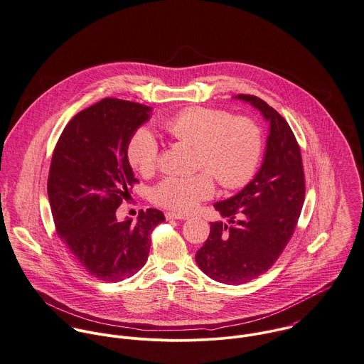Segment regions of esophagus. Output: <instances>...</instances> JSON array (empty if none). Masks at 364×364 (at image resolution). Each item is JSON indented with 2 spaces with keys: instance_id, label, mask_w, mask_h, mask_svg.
I'll return each mask as SVG.
<instances>
[{
  "instance_id": "esophagus-1",
  "label": "esophagus",
  "mask_w": 364,
  "mask_h": 364,
  "mask_svg": "<svg viewBox=\"0 0 364 364\" xmlns=\"http://www.w3.org/2000/svg\"><path fill=\"white\" fill-rule=\"evenodd\" d=\"M166 218H167V220H187L188 217L184 215V214H180V213L168 211V213H166Z\"/></svg>"
}]
</instances>
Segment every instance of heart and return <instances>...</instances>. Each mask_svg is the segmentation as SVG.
<instances>
[{
    "mask_svg": "<svg viewBox=\"0 0 364 364\" xmlns=\"http://www.w3.org/2000/svg\"><path fill=\"white\" fill-rule=\"evenodd\" d=\"M163 127L174 139L196 147L197 168L210 172L225 188L242 187L258 167L262 132L247 116H232L221 109L190 107L167 119ZM127 156L141 174L154 171L160 157L156 137L144 129L136 132ZM213 193L214 183L208 173L170 176L154 187L153 200L166 208L188 213Z\"/></svg>",
    "mask_w": 364,
    "mask_h": 364,
    "instance_id": "b5f03b06",
    "label": "heart"
}]
</instances>
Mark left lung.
Returning <instances> with one entry per match:
<instances>
[{
	"label": "left lung",
	"instance_id": "obj_1",
	"mask_svg": "<svg viewBox=\"0 0 364 364\" xmlns=\"http://www.w3.org/2000/svg\"><path fill=\"white\" fill-rule=\"evenodd\" d=\"M250 103L269 123L264 160L255 177L235 196L214 204L221 217L196 254L211 279L240 285L267 272L289 242L305 201V176L298 141L287 120L267 102L251 95Z\"/></svg>",
	"mask_w": 364,
	"mask_h": 364
}]
</instances>
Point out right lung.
Instances as JSON below:
<instances>
[{"mask_svg":"<svg viewBox=\"0 0 364 364\" xmlns=\"http://www.w3.org/2000/svg\"><path fill=\"white\" fill-rule=\"evenodd\" d=\"M151 107L113 97L79 112L63 129L52 154L48 197L56 231L75 259L95 278L119 282L140 271L154 227L156 208L137 221H119L116 210L137 181L127 147L151 116Z\"/></svg>","mask_w":364,"mask_h":364,"instance_id":"obj_1","label":"right lung"}]
</instances>
